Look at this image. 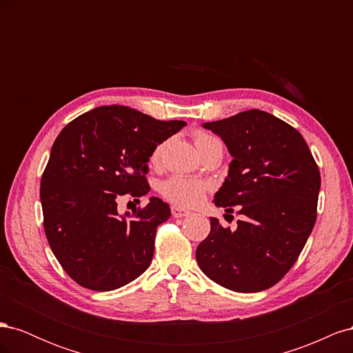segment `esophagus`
Instances as JSON below:
<instances>
[{
    "mask_svg": "<svg viewBox=\"0 0 353 353\" xmlns=\"http://www.w3.org/2000/svg\"><path fill=\"white\" fill-rule=\"evenodd\" d=\"M170 212H172V216H174V218H184V216L191 215L190 210H185V209L178 208V206H172V209H170Z\"/></svg>",
    "mask_w": 353,
    "mask_h": 353,
    "instance_id": "esophagus-1",
    "label": "esophagus"
}]
</instances>
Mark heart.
I'll list each match as a JSON object with an SVG mask.
<instances>
[{
  "label": "heart",
  "instance_id": "obj_1",
  "mask_svg": "<svg viewBox=\"0 0 353 353\" xmlns=\"http://www.w3.org/2000/svg\"><path fill=\"white\" fill-rule=\"evenodd\" d=\"M194 143L196 147L199 148L200 154L206 150V148L215 145V144H222L219 141V138L213 137L208 132H197L194 135ZM166 143H160L154 147V150L152 153V162L157 163L160 156H162V152L165 148ZM209 185L203 181L197 179H191V178H184V176H172L166 179L162 184V194L166 200L175 203L178 206H184V208H191L196 206L205 197L206 191Z\"/></svg>",
  "mask_w": 353,
  "mask_h": 353
}]
</instances>
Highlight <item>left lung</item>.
I'll return each mask as SVG.
<instances>
[{
	"label": "left lung",
	"mask_w": 353,
	"mask_h": 353,
	"mask_svg": "<svg viewBox=\"0 0 353 353\" xmlns=\"http://www.w3.org/2000/svg\"><path fill=\"white\" fill-rule=\"evenodd\" d=\"M203 128L221 137L232 160L215 205L240 206L237 228L210 218V232L196 250L212 281L239 293L279 283L297 261L316 219L321 175L301 132L258 109Z\"/></svg>",
	"instance_id": "obj_1"
}]
</instances>
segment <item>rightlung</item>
Instances as JSON below:
<instances>
[{
    "label": "right lung",
    "instance_id": "obj_1",
    "mask_svg": "<svg viewBox=\"0 0 353 353\" xmlns=\"http://www.w3.org/2000/svg\"><path fill=\"white\" fill-rule=\"evenodd\" d=\"M184 121H157L125 105H101L63 128L41 178V205L50 248L72 280L110 292L152 263L156 230L170 208L150 197L144 209L117 212L125 194L145 196L154 147Z\"/></svg>",
    "mask_w": 353,
    "mask_h": 353
}]
</instances>
